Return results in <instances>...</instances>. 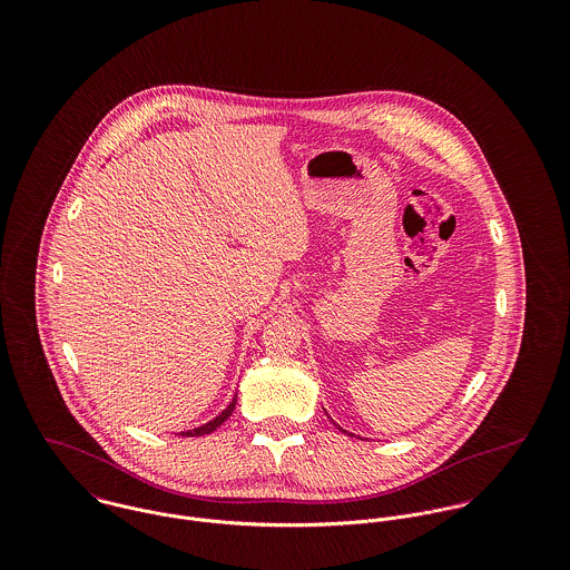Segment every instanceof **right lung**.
Masks as SVG:
<instances>
[{
	"instance_id": "1",
	"label": "right lung",
	"mask_w": 570,
	"mask_h": 570,
	"mask_svg": "<svg viewBox=\"0 0 570 570\" xmlns=\"http://www.w3.org/2000/svg\"><path fill=\"white\" fill-rule=\"evenodd\" d=\"M235 404H237V400H233L230 402V406L226 407L219 416H215L213 421H208L206 425H202V428H195V430H188V432H181L184 436H202V434H210L213 430H217L230 414H233V410H235Z\"/></svg>"
}]
</instances>
